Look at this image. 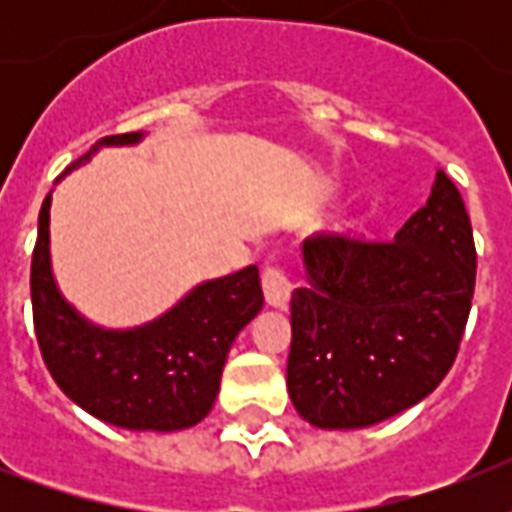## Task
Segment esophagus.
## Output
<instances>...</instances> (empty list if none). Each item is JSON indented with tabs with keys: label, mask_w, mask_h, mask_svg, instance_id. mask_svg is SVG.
<instances>
[{
	"label": "esophagus",
	"mask_w": 512,
	"mask_h": 512,
	"mask_svg": "<svg viewBox=\"0 0 512 512\" xmlns=\"http://www.w3.org/2000/svg\"><path fill=\"white\" fill-rule=\"evenodd\" d=\"M263 292L265 303L273 305V308H287L289 297H292V281H289V273L281 265H265Z\"/></svg>",
	"instance_id": "obj_1"
}]
</instances>
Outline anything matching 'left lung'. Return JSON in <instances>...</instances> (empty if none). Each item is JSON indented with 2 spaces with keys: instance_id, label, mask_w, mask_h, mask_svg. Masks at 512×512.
Masks as SVG:
<instances>
[{
  "instance_id": "1",
  "label": "left lung",
  "mask_w": 512,
  "mask_h": 512,
  "mask_svg": "<svg viewBox=\"0 0 512 512\" xmlns=\"http://www.w3.org/2000/svg\"><path fill=\"white\" fill-rule=\"evenodd\" d=\"M292 292L287 388L316 428H366L430 396L452 369L476 289V244L457 185H436L390 241L316 233Z\"/></svg>"
}]
</instances>
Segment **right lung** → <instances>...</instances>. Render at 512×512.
I'll use <instances>...</instances> for the list:
<instances>
[{"label": "right lung", "instance_id": "obj_1", "mask_svg": "<svg viewBox=\"0 0 512 512\" xmlns=\"http://www.w3.org/2000/svg\"><path fill=\"white\" fill-rule=\"evenodd\" d=\"M140 138L143 132L100 138L66 172L90 162L100 146H132ZM50 201L52 193H47L39 209L31 308L36 342L52 380L84 412L116 428L167 433L204 420L215 404L233 340L263 308L257 265L204 281L151 324L124 332L100 329L84 321L55 287Z\"/></svg>", "mask_w": 512, "mask_h": 512}]
</instances>
